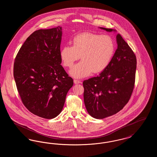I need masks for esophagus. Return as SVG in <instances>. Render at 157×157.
<instances>
[{"label": "esophagus", "instance_id": "1", "mask_svg": "<svg viewBox=\"0 0 157 157\" xmlns=\"http://www.w3.org/2000/svg\"><path fill=\"white\" fill-rule=\"evenodd\" d=\"M74 83H75V84H78V83H81L80 81H78V80H76V79H74Z\"/></svg>", "mask_w": 157, "mask_h": 157}]
</instances>
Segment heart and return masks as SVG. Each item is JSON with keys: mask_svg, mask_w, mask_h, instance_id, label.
<instances>
[{"mask_svg": "<svg viewBox=\"0 0 157 157\" xmlns=\"http://www.w3.org/2000/svg\"><path fill=\"white\" fill-rule=\"evenodd\" d=\"M72 46H65L60 51L63 65L71 67L81 58V61L69 71L75 78H82L98 74L107 67L115 52V44L109 35L85 32L73 38Z\"/></svg>", "mask_w": 157, "mask_h": 157, "instance_id": "heart-1", "label": "heart"}]
</instances>
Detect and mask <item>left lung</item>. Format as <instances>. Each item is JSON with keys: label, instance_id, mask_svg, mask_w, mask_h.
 I'll return each mask as SVG.
<instances>
[{"label": "left lung", "instance_id": "8db88e82", "mask_svg": "<svg viewBox=\"0 0 157 157\" xmlns=\"http://www.w3.org/2000/svg\"><path fill=\"white\" fill-rule=\"evenodd\" d=\"M108 32L117 30L99 28ZM117 49L107 67L99 76L83 82V99L91 117L103 119L121 111L134 90L136 68L134 53L120 34L116 37Z\"/></svg>", "mask_w": 157, "mask_h": 157}]
</instances>
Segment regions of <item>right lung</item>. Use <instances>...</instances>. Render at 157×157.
<instances>
[{"instance_id":"obj_1","label":"right lung","mask_w":157,"mask_h":157,"mask_svg":"<svg viewBox=\"0 0 157 157\" xmlns=\"http://www.w3.org/2000/svg\"><path fill=\"white\" fill-rule=\"evenodd\" d=\"M62 28L35 31L15 58L13 76L23 104L32 113L52 119L62 111L74 85L62 67L60 45Z\"/></svg>"}]
</instances>
